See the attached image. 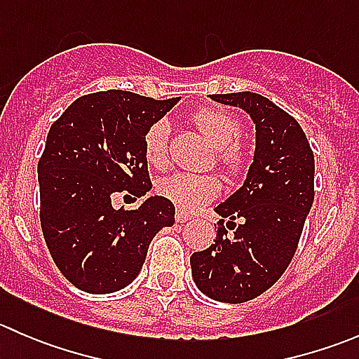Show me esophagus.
Returning a JSON list of instances; mask_svg holds the SVG:
<instances>
[{
	"mask_svg": "<svg viewBox=\"0 0 359 359\" xmlns=\"http://www.w3.org/2000/svg\"><path fill=\"white\" fill-rule=\"evenodd\" d=\"M175 219H177V222H186V220H191V219H193V217H191L189 213L184 212V210H177Z\"/></svg>",
	"mask_w": 359,
	"mask_h": 359,
	"instance_id": "esophagus-1",
	"label": "esophagus"
}]
</instances>
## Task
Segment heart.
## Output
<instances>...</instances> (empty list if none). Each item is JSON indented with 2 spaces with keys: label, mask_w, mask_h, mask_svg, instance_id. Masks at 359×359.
Segmentation results:
<instances>
[{
  "label": "heart",
  "mask_w": 359,
  "mask_h": 359,
  "mask_svg": "<svg viewBox=\"0 0 359 359\" xmlns=\"http://www.w3.org/2000/svg\"><path fill=\"white\" fill-rule=\"evenodd\" d=\"M193 123L203 135L217 147V161L229 177H241L247 172L248 153L241 146L243 123L233 112L220 107H201L193 114ZM170 126L165 119L153 123L144 133V158L153 168H165L170 159ZM163 198L175 203L182 210L201 208L220 193V182L215 175H198L175 172L158 182Z\"/></svg>",
  "instance_id": "b5f03b06"
}]
</instances>
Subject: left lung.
Wrapping results in <instances>:
<instances>
[{"label": "left lung", "mask_w": 359, "mask_h": 359, "mask_svg": "<svg viewBox=\"0 0 359 359\" xmlns=\"http://www.w3.org/2000/svg\"><path fill=\"white\" fill-rule=\"evenodd\" d=\"M212 99L250 112L257 149L243 187L215 208L222 217L215 243L191 255V269L210 299L240 304L273 287L295 255L314 201V154L297 119L266 97L234 92Z\"/></svg>", "instance_id": "1"}]
</instances>
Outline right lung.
Segmentation results:
<instances>
[{
	"label": "right lung",
	"mask_w": 359,
	"mask_h": 359,
	"mask_svg": "<svg viewBox=\"0 0 359 359\" xmlns=\"http://www.w3.org/2000/svg\"><path fill=\"white\" fill-rule=\"evenodd\" d=\"M177 102L95 92L76 99L50 126L38 161L39 220L53 262L79 290L109 293L132 283L154 234L175 222L166 198L135 210H114L111 200H137L153 187L144 133Z\"/></svg>",
	"instance_id": "right-lung-1"
}]
</instances>
